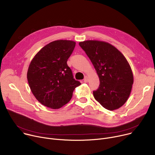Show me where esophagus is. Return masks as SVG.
I'll use <instances>...</instances> for the list:
<instances>
[{
    "mask_svg": "<svg viewBox=\"0 0 155 155\" xmlns=\"http://www.w3.org/2000/svg\"><path fill=\"white\" fill-rule=\"evenodd\" d=\"M88 77H87V76H85V78H84V82L87 83V82H88Z\"/></svg>",
    "mask_w": 155,
    "mask_h": 155,
    "instance_id": "1",
    "label": "esophagus"
}]
</instances>
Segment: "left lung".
Returning a JSON list of instances; mask_svg holds the SVG:
<instances>
[{
    "label": "left lung",
    "mask_w": 155,
    "mask_h": 155,
    "mask_svg": "<svg viewBox=\"0 0 155 155\" xmlns=\"http://www.w3.org/2000/svg\"><path fill=\"white\" fill-rule=\"evenodd\" d=\"M90 58L100 78L93 91L95 100L105 109L120 107L130 96L134 77L129 64L114 46L103 41L88 40L79 43Z\"/></svg>",
    "instance_id": "obj_1"
}]
</instances>
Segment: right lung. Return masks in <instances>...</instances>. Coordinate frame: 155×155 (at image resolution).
<instances>
[{"mask_svg": "<svg viewBox=\"0 0 155 155\" xmlns=\"http://www.w3.org/2000/svg\"><path fill=\"white\" fill-rule=\"evenodd\" d=\"M75 47L73 41H54L42 48L31 61L28 81L37 100L44 106L51 109L62 107L80 85L67 64Z\"/></svg>", "mask_w": 155, "mask_h": 155, "instance_id": "right-lung-1", "label": "right lung"}]
</instances>
